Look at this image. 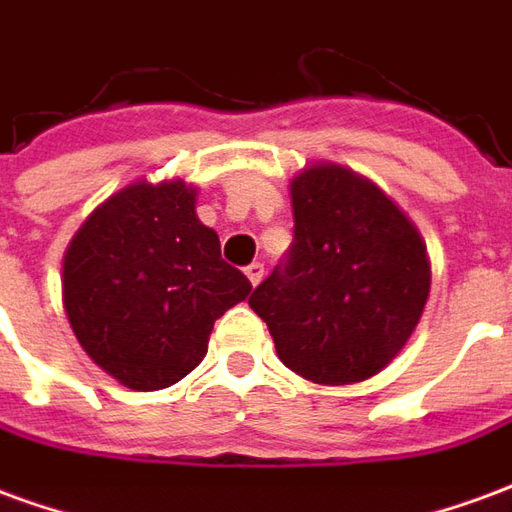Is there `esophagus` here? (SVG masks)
<instances>
[{
  "label": "esophagus",
  "instance_id": "obj_1",
  "mask_svg": "<svg viewBox=\"0 0 512 512\" xmlns=\"http://www.w3.org/2000/svg\"><path fill=\"white\" fill-rule=\"evenodd\" d=\"M244 271H246V277H249V282H252V285H257V282L263 279V271H266V268H263V263H249Z\"/></svg>",
  "mask_w": 512,
  "mask_h": 512
}]
</instances>
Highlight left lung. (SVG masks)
Returning a JSON list of instances; mask_svg holds the SVG:
<instances>
[{
	"mask_svg": "<svg viewBox=\"0 0 512 512\" xmlns=\"http://www.w3.org/2000/svg\"><path fill=\"white\" fill-rule=\"evenodd\" d=\"M290 197L293 244L249 307L293 373L365 381L395 359L425 310V244L384 191L343 167L304 169Z\"/></svg>",
	"mask_w": 512,
	"mask_h": 512,
	"instance_id": "1",
	"label": "left lung"
}]
</instances>
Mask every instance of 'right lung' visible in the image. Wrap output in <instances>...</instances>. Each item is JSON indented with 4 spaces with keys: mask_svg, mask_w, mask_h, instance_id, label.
Here are the masks:
<instances>
[{
    "mask_svg": "<svg viewBox=\"0 0 512 512\" xmlns=\"http://www.w3.org/2000/svg\"><path fill=\"white\" fill-rule=\"evenodd\" d=\"M62 299L76 340L136 392L178 384L200 365L216 318L249 296L197 219L183 180L134 183L82 224L65 252Z\"/></svg>",
    "mask_w": 512,
    "mask_h": 512,
    "instance_id": "add662e5",
    "label": "right lung"
}]
</instances>
